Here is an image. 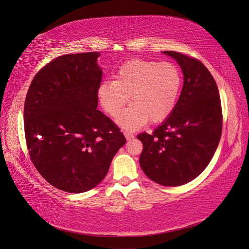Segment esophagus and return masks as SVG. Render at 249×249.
<instances>
[{
  "mask_svg": "<svg viewBox=\"0 0 249 249\" xmlns=\"http://www.w3.org/2000/svg\"><path fill=\"white\" fill-rule=\"evenodd\" d=\"M124 136H125L126 140H132V139L135 137L134 134H132V133H130V132H127V131H124Z\"/></svg>",
  "mask_w": 249,
  "mask_h": 249,
  "instance_id": "1",
  "label": "esophagus"
}]
</instances>
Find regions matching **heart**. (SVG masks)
Segmentation results:
<instances>
[{
	"label": "heart",
	"mask_w": 249,
	"mask_h": 249,
	"mask_svg": "<svg viewBox=\"0 0 249 249\" xmlns=\"http://www.w3.org/2000/svg\"><path fill=\"white\" fill-rule=\"evenodd\" d=\"M180 86L182 74L176 64L132 59L120 67L114 81L102 83L97 96L112 117L119 115L130 96L131 106L118 123L136 129L147 122L158 124L166 119L176 107Z\"/></svg>",
	"instance_id": "heart-1"
}]
</instances>
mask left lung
Listing matches in <instances>:
<instances>
[{
  "label": "left lung",
  "instance_id": "8db88e82",
  "mask_svg": "<svg viewBox=\"0 0 249 249\" xmlns=\"http://www.w3.org/2000/svg\"><path fill=\"white\" fill-rule=\"evenodd\" d=\"M163 53L182 67L184 85L169 117L153 134L137 136L143 144L139 163L154 182L180 186L198 177L212 160L221 137L222 109L216 82L198 59Z\"/></svg>",
  "mask_w": 249,
  "mask_h": 249
}]
</instances>
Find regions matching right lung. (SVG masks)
<instances>
[{
  "mask_svg": "<svg viewBox=\"0 0 249 249\" xmlns=\"http://www.w3.org/2000/svg\"><path fill=\"white\" fill-rule=\"evenodd\" d=\"M99 52L53 59L26 95L24 126L35 168L57 189L82 193L106 177L125 137L97 110L103 71Z\"/></svg>",
  "mask_w": 249,
  "mask_h": 249,
  "instance_id": "add662e5",
  "label": "right lung"
}]
</instances>
